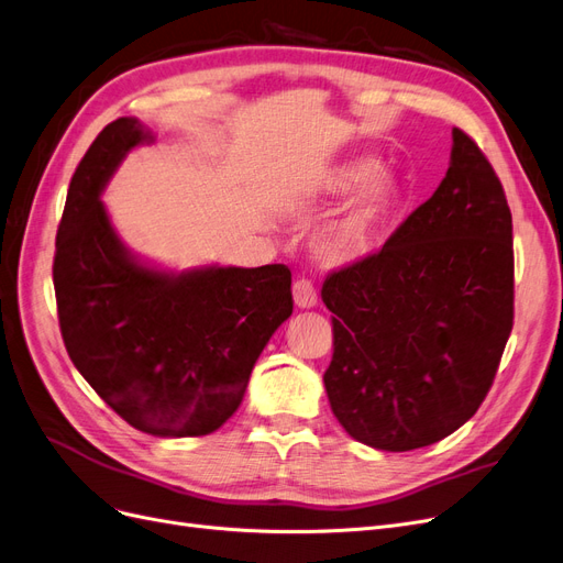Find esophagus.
<instances>
[{
  "label": "esophagus",
  "instance_id": "1",
  "mask_svg": "<svg viewBox=\"0 0 563 563\" xmlns=\"http://www.w3.org/2000/svg\"><path fill=\"white\" fill-rule=\"evenodd\" d=\"M294 300L300 309H311L317 307L319 302V296H317V288H313V284L309 279H298L294 284Z\"/></svg>",
  "mask_w": 563,
  "mask_h": 563
}]
</instances>
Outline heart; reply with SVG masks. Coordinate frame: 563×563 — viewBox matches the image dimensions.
<instances>
[{
    "label": "heart",
    "mask_w": 563,
    "mask_h": 563,
    "mask_svg": "<svg viewBox=\"0 0 563 563\" xmlns=\"http://www.w3.org/2000/svg\"><path fill=\"white\" fill-rule=\"evenodd\" d=\"M353 188L356 191L317 238V256L328 265H344L365 256L401 200L399 177L378 168L374 156H357L330 168L313 187V196L340 198Z\"/></svg>",
    "instance_id": "1"
}]
</instances>
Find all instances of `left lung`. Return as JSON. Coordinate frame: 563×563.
Masks as SVG:
<instances>
[{
  "label": "left lung",
  "mask_w": 563,
  "mask_h": 563,
  "mask_svg": "<svg viewBox=\"0 0 563 563\" xmlns=\"http://www.w3.org/2000/svg\"><path fill=\"white\" fill-rule=\"evenodd\" d=\"M321 298L334 313L323 384L355 441L413 451L478 411L512 330V219L464 131L432 198L380 252L332 273Z\"/></svg>",
  "instance_id": "left-lung-1"
}]
</instances>
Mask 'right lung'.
Returning a JSON list of instances; mask_svg holds the SVG:
<instances>
[{
	"label": "right lung",
	"mask_w": 563,
	"mask_h": 563,
	"mask_svg": "<svg viewBox=\"0 0 563 563\" xmlns=\"http://www.w3.org/2000/svg\"><path fill=\"white\" fill-rule=\"evenodd\" d=\"M147 143L154 133L136 118L110 122L71 177L53 263L59 328L76 369L131 427L206 437L238 411L261 351L294 313L290 269L173 273L133 256L101 194Z\"/></svg>",
	"instance_id": "obj_1"
}]
</instances>
